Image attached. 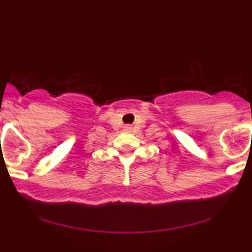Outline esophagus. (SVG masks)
I'll return each instance as SVG.
<instances>
[{"label":"esophagus","mask_w":252,"mask_h":252,"mask_svg":"<svg viewBox=\"0 0 252 252\" xmlns=\"http://www.w3.org/2000/svg\"><path fill=\"white\" fill-rule=\"evenodd\" d=\"M124 130H126V131H130V130H131V126H124Z\"/></svg>","instance_id":"obj_1"}]
</instances>
